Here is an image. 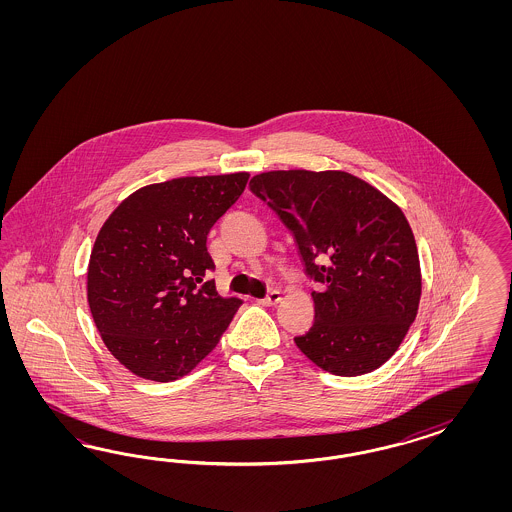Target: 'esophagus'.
<instances>
[{"label":"esophagus","mask_w":512,"mask_h":512,"mask_svg":"<svg viewBox=\"0 0 512 512\" xmlns=\"http://www.w3.org/2000/svg\"><path fill=\"white\" fill-rule=\"evenodd\" d=\"M279 300H281V293L279 291H270L268 295L264 296L263 300H259V304H263V306H276Z\"/></svg>","instance_id":"esophagus-1"}]
</instances>
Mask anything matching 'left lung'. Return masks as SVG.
<instances>
[{
    "label": "left lung",
    "instance_id": "obj_1",
    "mask_svg": "<svg viewBox=\"0 0 512 512\" xmlns=\"http://www.w3.org/2000/svg\"><path fill=\"white\" fill-rule=\"evenodd\" d=\"M295 238L311 279L315 321L296 347L321 370L355 377L381 368L413 325L419 251L402 208L343 171L261 172L249 182Z\"/></svg>",
    "mask_w": 512,
    "mask_h": 512
}]
</instances>
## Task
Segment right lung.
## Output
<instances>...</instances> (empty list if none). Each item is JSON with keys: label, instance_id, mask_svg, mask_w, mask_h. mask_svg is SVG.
Listing matches in <instances>:
<instances>
[{"label": "right lung", "instance_id": "obj_1", "mask_svg": "<svg viewBox=\"0 0 512 512\" xmlns=\"http://www.w3.org/2000/svg\"><path fill=\"white\" fill-rule=\"evenodd\" d=\"M249 172L184 176L140 187L95 238L88 304L110 355L142 379L191 372L242 300L217 295L206 236L248 184Z\"/></svg>", "mask_w": 512, "mask_h": 512}]
</instances>
